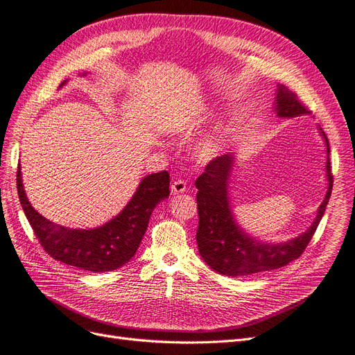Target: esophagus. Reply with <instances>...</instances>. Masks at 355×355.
<instances>
[{
  "mask_svg": "<svg viewBox=\"0 0 355 355\" xmlns=\"http://www.w3.org/2000/svg\"><path fill=\"white\" fill-rule=\"evenodd\" d=\"M187 190V182L184 180H175L171 186V193L173 194H181Z\"/></svg>",
  "mask_w": 355,
  "mask_h": 355,
  "instance_id": "34e87169",
  "label": "esophagus"
}]
</instances>
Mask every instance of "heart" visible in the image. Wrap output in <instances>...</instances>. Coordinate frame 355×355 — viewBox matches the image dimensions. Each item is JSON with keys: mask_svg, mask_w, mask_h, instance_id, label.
Wrapping results in <instances>:
<instances>
[{"mask_svg": "<svg viewBox=\"0 0 355 355\" xmlns=\"http://www.w3.org/2000/svg\"><path fill=\"white\" fill-rule=\"evenodd\" d=\"M187 130H189L187 125H180V127H178V131H182V132H186ZM218 150H220L218 141H215V140L211 141L209 140V141H207L205 144H202L198 155H199V157L202 159V161H209V159H212L216 153H218Z\"/></svg>", "mask_w": 355, "mask_h": 355, "instance_id": "obj_1", "label": "heart"}]
</instances>
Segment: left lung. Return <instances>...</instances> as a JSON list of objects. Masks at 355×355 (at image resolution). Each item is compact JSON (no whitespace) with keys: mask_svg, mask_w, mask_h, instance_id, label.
Masks as SVG:
<instances>
[{"mask_svg":"<svg viewBox=\"0 0 355 355\" xmlns=\"http://www.w3.org/2000/svg\"><path fill=\"white\" fill-rule=\"evenodd\" d=\"M274 112L280 118L310 115V110L300 103L296 94L291 93L284 85H279L277 88ZM320 134L324 139L327 153L326 196L320 203L313 224L304 233L288 240V242H259L255 237L249 236L236 223L230 205V191H228L236 155L228 153L215 157L205 168V173L194 182L198 189L196 198L199 212L196 242L200 257L214 271L230 277L250 276L255 272L284 267L302 255L326 211L331 187H334V175H331L329 157V140L322 128H320Z\"/></svg>","mask_w":355,"mask_h":355,"instance_id":"1","label":"left lung"}]
</instances>
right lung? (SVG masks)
I'll return each mask as SVG.
<instances>
[{
  "mask_svg": "<svg viewBox=\"0 0 355 355\" xmlns=\"http://www.w3.org/2000/svg\"><path fill=\"white\" fill-rule=\"evenodd\" d=\"M87 75V73H84ZM66 81L60 84L63 87ZM21 208L45 252L63 264L91 272L116 270L135 255L156 205L169 196L166 171L144 177L134 196L115 218L96 228H67L54 224L32 208L17 166Z\"/></svg>",
  "mask_w": 355,
  "mask_h": 355,
  "instance_id": "add662e5",
  "label": "right lung"
}]
</instances>
